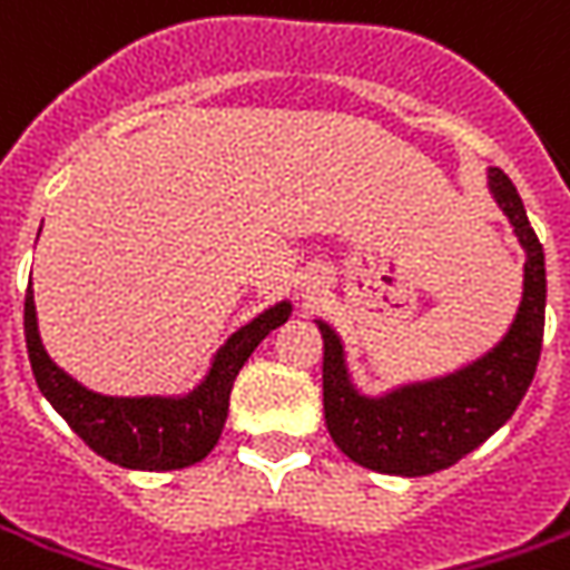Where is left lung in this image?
I'll return each mask as SVG.
<instances>
[{
    "instance_id": "obj_1",
    "label": "left lung",
    "mask_w": 570,
    "mask_h": 570,
    "mask_svg": "<svg viewBox=\"0 0 570 570\" xmlns=\"http://www.w3.org/2000/svg\"><path fill=\"white\" fill-rule=\"evenodd\" d=\"M490 193L512 220L528 255L524 293L509 334L483 358L436 381L409 383L386 396H362L350 381L340 336H324V421L352 462L399 478H424L464 459L514 415L537 374L546 324L543 246L505 171L490 168Z\"/></svg>"
}]
</instances>
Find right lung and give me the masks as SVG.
I'll list each match as a JSON object with an SVG mask.
<instances>
[{"instance_id": "right-lung-1", "label": "right lung", "mask_w": 570, "mask_h": 570, "mask_svg": "<svg viewBox=\"0 0 570 570\" xmlns=\"http://www.w3.org/2000/svg\"><path fill=\"white\" fill-rule=\"evenodd\" d=\"M289 312V302H277L246 327H239L218 350L205 381L193 393L177 399L99 396L68 377L42 350L33 289H27L24 299L27 355L42 396L52 402V409L96 455L134 471H177L203 462L215 449L227 421L230 390L239 367L274 327L284 324Z\"/></svg>"}]
</instances>
